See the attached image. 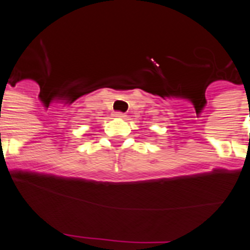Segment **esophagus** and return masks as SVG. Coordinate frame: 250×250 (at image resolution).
Listing matches in <instances>:
<instances>
[{"label":"esophagus","instance_id":"1","mask_svg":"<svg viewBox=\"0 0 250 250\" xmlns=\"http://www.w3.org/2000/svg\"><path fill=\"white\" fill-rule=\"evenodd\" d=\"M115 117H117V119H124V117H125V113H123V112H115Z\"/></svg>","mask_w":250,"mask_h":250}]
</instances>
